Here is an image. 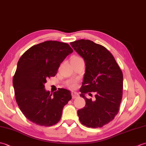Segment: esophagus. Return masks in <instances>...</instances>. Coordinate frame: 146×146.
Returning a JSON list of instances; mask_svg holds the SVG:
<instances>
[{
  "label": "esophagus",
  "instance_id": "1",
  "mask_svg": "<svg viewBox=\"0 0 146 146\" xmlns=\"http://www.w3.org/2000/svg\"><path fill=\"white\" fill-rule=\"evenodd\" d=\"M71 95H72V98H76L78 97V94L75 92H71Z\"/></svg>",
  "mask_w": 146,
  "mask_h": 146
}]
</instances>
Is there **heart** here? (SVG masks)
<instances>
[{"label":"heart","instance_id":"1","mask_svg":"<svg viewBox=\"0 0 146 146\" xmlns=\"http://www.w3.org/2000/svg\"><path fill=\"white\" fill-rule=\"evenodd\" d=\"M77 57H78V56H75L74 58H77ZM68 85H69L70 87L72 88H74L76 87V83L75 82H70Z\"/></svg>","mask_w":146,"mask_h":146}]
</instances>
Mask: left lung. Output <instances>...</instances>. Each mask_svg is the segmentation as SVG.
<instances>
[{
  "label": "left lung",
  "mask_w": 146,
  "mask_h": 146,
  "mask_svg": "<svg viewBox=\"0 0 146 146\" xmlns=\"http://www.w3.org/2000/svg\"><path fill=\"white\" fill-rule=\"evenodd\" d=\"M84 59L86 71L80 96L85 106L78 110L80 122L91 128L102 127L113 120L119 111L123 94V74L111 52L100 44L88 39L70 42ZM95 92L96 100L84 97Z\"/></svg>",
  "instance_id": "left-lung-1"
}]
</instances>
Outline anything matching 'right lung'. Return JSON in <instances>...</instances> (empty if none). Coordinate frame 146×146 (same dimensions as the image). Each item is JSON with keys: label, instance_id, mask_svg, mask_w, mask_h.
<instances>
[{"label": "right lung", "instance_id": "add662e5", "mask_svg": "<svg viewBox=\"0 0 146 146\" xmlns=\"http://www.w3.org/2000/svg\"><path fill=\"white\" fill-rule=\"evenodd\" d=\"M73 51L67 43L47 41L33 46L21 56L13 86L18 106L31 122L49 127L60 120L64 106L71 99V92L60 88L50 94L44 83L56 75L61 63Z\"/></svg>", "mask_w": 146, "mask_h": 146}]
</instances>
